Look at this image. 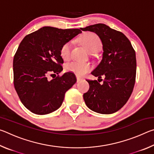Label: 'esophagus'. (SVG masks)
<instances>
[{
    "mask_svg": "<svg viewBox=\"0 0 154 154\" xmlns=\"http://www.w3.org/2000/svg\"><path fill=\"white\" fill-rule=\"evenodd\" d=\"M83 79L82 77H77V82H80V81H82Z\"/></svg>",
    "mask_w": 154,
    "mask_h": 154,
    "instance_id": "34e87169",
    "label": "esophagus"
}]
</instances>
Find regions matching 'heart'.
I'll list each match as a JSON object with an SVG mask.
<instances>
[{
    "mask_svg": "<svg viewBox=\"0 0 154 154\" xmlns=\"http://www.w3.org/2000/svg\"><path fill=\"white\" fill-rule=\"evenodd\" d=\"M79 41L90 53L97 51L102 45V41L99 36L94 32H85L79 38ZM60 54L64 60H69L71 56V43L69 41L64 43L60 49ZM67 71L72 72L79 76L88 73L92 69V66L88 63L73 62L66 65Z\"/></svg>",
    "mask_w": 154,
    "mask_h": 154,
    "instance_id": "obj_1",
    "label": "heart"
}]
</instances>
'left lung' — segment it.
Segmentation results:
<instances>
[{
	"instance_id": "obj_1",
	"label": "left lung",
	"mask_w": 154,
	"mask_h": 154,
	"mask_svg": "<svg viewBox=\"0 0 154 154\" xmlns=\"http://www.w3.org/2000/svg\"><path fill=\"white\" fill-rule=\"evenodd\" d=\"M83 31L95 32L103 43V59L91 72L97 80L86 81L89 90L83 99L91 110L102 114H111L119 110L128 100L136 80L137 60L131 43L120 31L104 24L81 28ZM103 80V79H102Z\"/></svg>"
}]
</instances>
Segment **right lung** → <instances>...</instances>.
<instances>
[{
  "instance_id": "add662e5",
  "label": "right lung",
  "mask_w": 154,
  "mask_h": 154,
  "mask_svg": "<svg viewBox=\"0 0 154 154\" xmlns=\"http://www.w3.org/2000/svg\"><path fill=\"white\" fill-rule=\"evenodd\" d=\"M81 32L80 29L45 26L21 41L13 62L14 84L21 102L33 113L46 115L57 110L65 93L76 83L72 72L59 75L64 63L60 49ZM49 76L53 79L49 80Z\"/></svg>"
}]
</instances>
